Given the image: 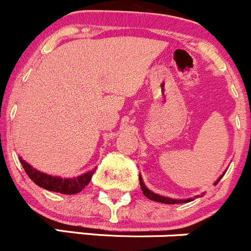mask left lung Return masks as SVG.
Listing matches in <instances>:
<instances>
[{"instance_id": "obj_1", "label": "left lung", "mask_w": 251, "mask_h": 251, "mask_svg": "<svg viewBox=\"0 0 251 251\" xmlns=\"http://www.w3.org/2000/svg\"><path fill=\"white\" fill-rule=\"evenodd\" d=\"M225 173H226V172H225ZM225 173H223V174L221 175V176L218 177L217 180H216L215 185H217V182L220 181L221 179H222V176H223V175H225ZM140 185H141V190H142L143 195H145L146 198H148V199H150V200H152V201H155V202L167 203V205H175V203H185V202H190V201L195 200V199H196V198H199V196H203L202 194H205V193H202V194H201V195L195 196V198H194V199H185V200H176V199L167 198V196L159 195V194H155V193H153V191H151L150 189H148V187L146 186V185H145V182H143V179H142V176H141V175H140Z\"/></svg>"}]
</instances>
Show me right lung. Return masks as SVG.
I'll return each mask as SVG.
<instances>
[{
  "label": "right lung",
  "mask_w": 251,
  "mask_h": 251,
  "mask_svg": "<svg viewBox=\"0 0 251 251\" xmlns=\"http://www.w3.org/2000/svg\"><path fill=\"white\" fill-rule=\"evenodd\" d=\"M19 160H21L22 165H23L28 176L38 186L46 189L49 191H53V193L65 194V195H74V194H77L83 190L84 187L89 184L92 175L94 174V170H96L92 169L89 172L84 173V174L78 175L77 177H61L53 176V175L46 174V173L35 169L29 163H26L22 157H19Z\"/></svg>",
  "instance_id": "1"
}]
</instances>
